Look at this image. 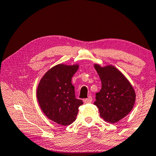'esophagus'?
Wrapping results in <instances>:
<instances>
[{"mask_svg": "<svg viewBox=\"0 0 156 156\" xmlns=\"http://www.w3.org/2000/svg\"><path fill=\"white\" fill-rule=\"evenodd\" d=\"M92 97H89L88 98L84 99V102L86 104H90V103H92Z\"/></svg>", "mask_w": 156, "mask_h": 156, "instance_id": "1", "label": "esophagus"}]
</instances>
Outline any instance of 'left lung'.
<instances>
[{"mask_svg":"<svg viewBox=\"0 0 156 156\" xmlns=\"http://www.w3.org/2000/svg\"><path fill=\"white\" fill-rule=\"evenodd\" d=\"M94 67L101 81V89L94 103L106 122L115 123L129 114L134 107L136 93L133 86L121 71L113 65Z\"/></svg>","mask_w":156,"mask_h":156,"instance_id":"1","label":"left lung"}]
</instances>
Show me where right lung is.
<instances>
[{
    "mask_svg": "<svg viewBox=\"0 0 156 156\" xmlns=\"http://www.w3.org/2000/svg\"><path fill=\"white\" fill-rule=\"evenodd\" d=\"M79 64H59L49 69L41 79L36 97L41 110L47 118L67 126L75 121L78 108L83 102L76 98L71 78Z\"/></svg>",
    "mask_w": 156,
    "mask_h": 156,
    "instance_id": "obj_1",
    "label": "right lung"
}]
</instances>
